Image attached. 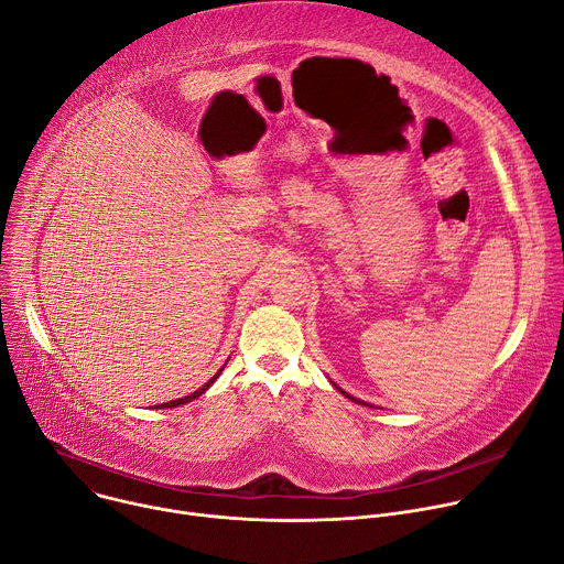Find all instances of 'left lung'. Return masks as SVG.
<instances>
[{"mask_svg":"<svg viewBox=\"0 0 564 564\" xmlns=\"http://www.w3.org/2000/svg\"><path fill=\"white\" fill-rule=\"evenodd\" d=\"M333 386H335V388H337V390H339V392H341V394H346V397H348V399H350V401H357V404H364V406H370V404H366V401H361V399H357V397H352V394H348V392H346V390H341V388H339V386H337V383H333ZM370 409H375V406H370Z\"/></svg>","mask_w":564,"mask_h":564,"instance_id":"8db88e82","label":"left lung"}]
</instances>
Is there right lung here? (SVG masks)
<instances>
[{
  "instance_id": "obj_1",
  "label": "right lung",
  "mask_w": 564,
  "mask_h": 564,
  "mask_svg": "<svg viewBox=\"0 0 564 564\" xmlns=\"http://www.w3.org/2000/svg\"><path fill=\"white\" fill-rule=\"evenodd\" d=\"M223 368H225V366H223ZM223 368H220V370H218V372H216V375H214V377H212V379H209V381H207L203 388L194 390V392H192V394H187V397H181V399H172V401H167V404H158L155 409H174V406L187 404V401H194V399H198V397H200V394H203V392H205V390H207V388H209V386H212V383L218 379V375L223 372Z\"/></svg>"
}]
</instances>
